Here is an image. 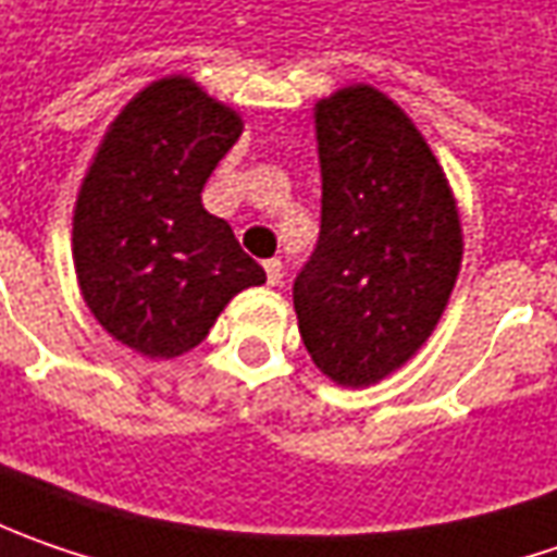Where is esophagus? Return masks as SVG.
<instances>
[{"label":"esophagus","instance_id":"1","mask_svg":"<svg viewBox=\"0 0 557 557\" xmlns=\"http://www.w3.org/2000/svg\"><path fill=\"white\" fill-rule=\"evenodd\" d=\"M264 271H268V283H271V286L283 283V261H280V258H271V261H264Z\"/></svg>","mask_w":557,"mask_h":557}]
</instances>
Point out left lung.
Listing matches in <instances>:
<instances>
[{
  "label": "left lung",
  "mask_w": 557,
  "mask_h": 557,
  "mask_svg": "<svg viewBox=\"0 0 557 557\" xmlns=\"http://www.w3.org/2000/svg\"><path fill=\"white\" fill-rule=\"evenodd\" d=\"M321 236L293 305L311 361L339 386H371L421 349L461 268V221L411 117L368 84L314 106Z\"/></svg>",
  "instance_id": "left-lung-1"
}]
</instances>
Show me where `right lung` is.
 Instances as JSON below:
<instances>
[{
	"instance_id": "obj_1",
	"label": "right lung",
	"mask_w": 557,
	"mask_h": 557,
	"mask_svg": "<svg viewBox=\"0 0 557 557\" xmlns=\"http://www.w3.org/2000/svg\"><path fill=\"white\" fill-rule=\"evenodd\" d=\"M243 117L189 77H161L124 106L74 206V271L96 321L146 358L196 349L236 293L264 271L202 186Z\"/></svg>"
}]
</instances>
